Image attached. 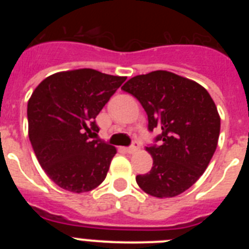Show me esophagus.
Segmentation results:
<instances>
[{
	"instance_id": "34e87169",
	"label": "esophagus",
	"mask_w": 249,
	"mask_h": 249,
	"mask_svg": "<svg viewBox=\"0 0 249 249\" xmlns=\"http://www.w3.org/2000/svg\"><path fill=\"white\" fill-rule=\"evenodd\" d=\"M138 149H140V144H138L137 142H135V143L132 144L131 147H128V148H127L126 151L128 152V153H136V152H137Z\"/></svg>"
}]
</instances>
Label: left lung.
I'll list each match as a JSON object with an SVG mask.
<instances>
[{"label":"left lung","mask_w":249,"mask_h":249,"mask_svg":"<svg viewBox=\"0 0 249 249\" xmlns=\"http://www.w3.org/2000/svg\"><path fill=\"white\" fill-rule=\"evenodd\" d=\"M148 116V129L157 128L162 144L146 147L153 166L136 177L156 198H172L192 187L210 164L221 131L214 101L203 86L168 71L132 77L122 86Z\"/></svg>","instance_id":"1"}]
</instances>
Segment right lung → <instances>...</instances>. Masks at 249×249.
<instances>
[{
    "mask_svg": "<svg viewBox=\"0 0 249 249\" xmlns=\"http://www.w3.org/2000/svg\"><path fill=\"white\" fill-rule=\"evenodd\" d=\"M126 78L71 70L46 77L31 94V144L46 175L63 190L89 192L105 181L117 149L91 141L100 131L94 118Z\"/></svg>",
    "mask_w": 249,
    "mask_h": 249,
    "instance_id": "obj_1",
    "label": "right lung"
}]
</instances>
